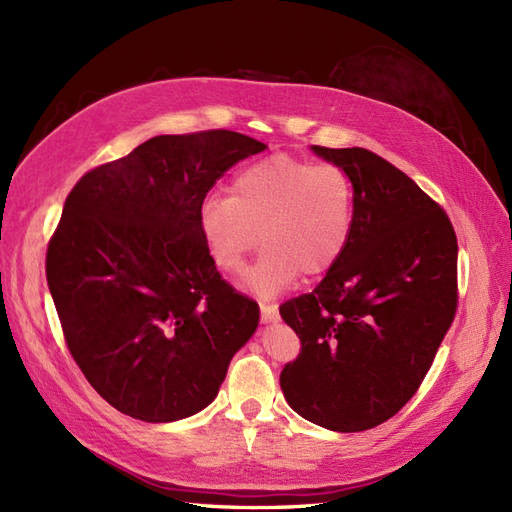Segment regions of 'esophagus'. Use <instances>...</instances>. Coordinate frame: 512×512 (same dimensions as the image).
Returning <instances> with one entry per match:
<instances>
[{
  "label": "esophagus",
  "mask_w": 512,
  "mask_h": 512,
  "mask_svg": "<svg viewBox=\"0 0 512 512\" xmlns=\"http://www.w3.org/2000/svg\"><path fill=\"white\" fill-rule=\"evenodd\" d=\"M260 320L262 322H275L277 320V309L275 305H269V303H260Z\"/></svg>",
  "instance_id": "esophagus-1"
}]
</instances>
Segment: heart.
Wrapping results in <instances>:
<instances>
[{"label": "heart", "instance_id": "obj_1", "mask_svg": "<svg viewBox=\"0 0 512 512\" xmlns=\"http://www.w3.org/2000/svg\"><path fill=\"white\" fill-rule=\"evenodd\" d=\"M354 218V188L335 164L288 153L239 170L230 196L209 194L198 207V230L215 267L239 273L256 247H267L245 286L271 297L297 280L327 273L342 256Z\"/></svg>", "mask_w": 512, "mask_h": 512}]
</instances>
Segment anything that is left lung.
<instances>
[{"label":"left lung","instance_id":"obj_1","mask_svg":"<svg viewBox=\"0 0 512 512\" xmlns=\"http://www.w3.org/2000/svg\"><path fill=\"white\" fill-rule=\"evenodd\" d=\"M312 149L348 173L354 218L324 280L280 307L301 339L280 384L309 423L365 431L408 404L451 329L457 237L436 200L374 151Z\"/></svg>","mask_w":512,"mask_h":512}]
</instances>
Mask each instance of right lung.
<instances>
[{"mask_svg": "<svg viewBox=\"0 0 512 512\" xmlns=\"http://www.w3.org/2000/svg\"><path fill=\"white\" fill-rule=\"evenodd\" d=\"M267 145L239 132L162 134L85 173L46 250L68 350L119 412L170 423L207 408L258 327V303L215 267L198 207Z\"/></svg>", "mask_w": 512, "mask_h": 512, "instance_id": "right-lung-1", "label": "right lung"}]
</instances>
